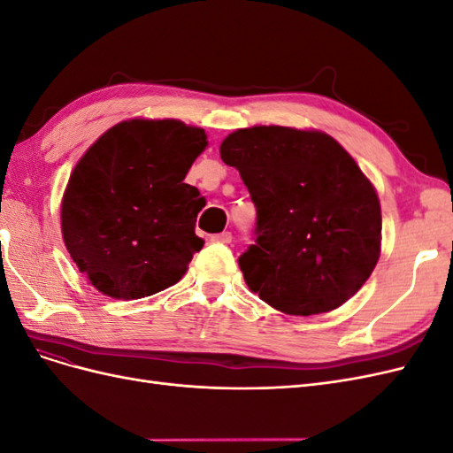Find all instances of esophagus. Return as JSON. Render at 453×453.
Segmentation results:
<instances>
[{
    "label": "esophagus",
    "instance_id": "esophagus-1",
    "mask_svg": "<svg viewBox=\"0 0 453 453\" xmlns=\"http://www.w3.org/2000/svg\"><path fill=\"white\" fill-rule=\"evenodd\" d=\"M211 242L213 243H230L232 242V234H230V232H221V234H213Z\"/></svg>",
    "mask_w": 453,
    "mask_h": 453
}]
</instances>
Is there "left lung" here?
<instances>
[{"label": "left lung", "instance_id": "8db88e82", "mask_svg": "<svg viewBox=\"0 0 453 453\" xmlns=\"http://www.w3.org/2000/svg\"><path fill=\"white\" fill-rule=\"evenodd\" d=\"M219 150L257 208V240L238 258L250 289L289 315L348 303L381 251L376 188L348 150L287 127L240 128Z\"/></svg>", "mask_w": 453, "mask_h": 453}]
</instances>
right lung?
<instances>
[{"label":"right lung","instance_id":"right-lung-1","mask_svg":"<svg viewBox=\"0 0 453 453\" xmlns=\"http://www.w3.org/2000/svg\"><path fill=\"white\" fill-rule=\"evenodd\" d=\"M208 135L175 119H130L81 157L64 190L67 253L100 293L134 300L180 281L202 250L195 234L205 205L183 183Z\"/></svg>","mask_w":453,"mask_h":453}]
</instances>
